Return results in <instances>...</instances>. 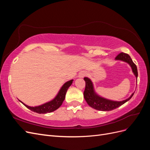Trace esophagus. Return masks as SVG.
I'll return each instance as SVG.
<instances>
[{
    "label": "esophagus",
    "instance_id": "obj_1",
    "mask_svg": "<svg viewBox=\"0 0 150 150\" xmlns=\"http://www.w3.org/2000/svg\"><path fill=\"white\" fill-rule=\"evenodd\" d=\"M86 75V73L84 71H81L80 72V73L79 74V78H84V77Z\"/></svg>",
    "mask_w": 150,
    "mask_h": 150
}]
</instances>
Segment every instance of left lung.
I'll return each mask as SVG.
<instances>
[{"label":"left lung","mask_w":150,"mask_h":150,"mask_svg":"<svg viewBox=\"0 0 150 150\" xmlns=\"http://www.w3.org/2000/svg\"><path fill=\"white\" fill-rule=\"evenodd\" d=\"M115 59L122 61L128 63L129 66H131V69H132L133 72L136 76V78H138L137 67L133 62L131 58L128 54L121 52L116 57ZM84 79L86 83V87L84 91V98L85 99V100L87 102L89 106L95 109V110H97L99 111H108L115 110V109L120 107V106L125 104L126 102L129 101V99L132 98L134 93H133L131 94L129 98L121 101H114L109 100V99L99 96V95H98L95 93L93 87V84L90 79L86 77V78H84Z\"/></svg>","instance_id":"8db88e82"}]
</instances>
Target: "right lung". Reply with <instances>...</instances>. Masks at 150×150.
Instances as JSON below:
<instances>
[{
  "label": "right lung",
  "instance_id": "add662e5",
  "mask_svg": "<svg viewBox=\"0 0 150 150\" xmlns=\"http://www.w3.org/2000/svg\"><path fill=\"white\" fill-rule=\"evenodd\" d=\"M72 81H73V80L72 79L64 83V85L62 86L61 89L59 90V91L57 96L54 98V99H53L51 101L42 104V105L35 107H31L26 105V104H25L20 100L19 101L23 104L26 108L29 109L32 111L39 113V114H45V113L51 112L54 111L56 110L57 109H58L62 105V104L65 99L67 91L69 86L72 84Z\"/></svg>",
  "mask_w": 150,
  "mask_h": 150
}]
</instances>
